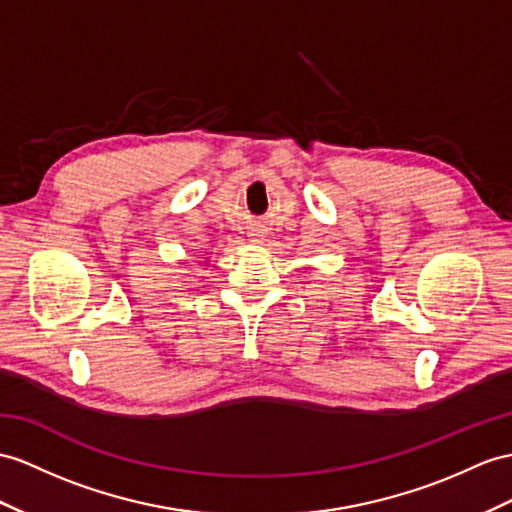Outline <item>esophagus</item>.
<instances>
[{
  "instance_id": "obj_1",
  "label": "esophagus",
  "mask_w": 512,
  "mask_h": 512,
  "mask_svg": "<svg viewBox=\"0 0 512 512\" xmlns=\"http://www.w3.org/2000/svg\"><path fill=\"white\" fill-rule=\"evenodd\" d=\"M265 236H267V232H265V228H263V226H254V228H249V239H252L254 243H263V241H265Z\"/></svg>"
}]
</instances>
